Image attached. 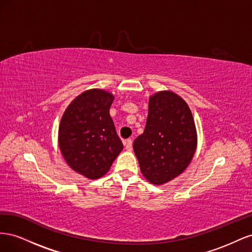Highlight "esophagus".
Returning a JSON list of instances; mask_svg holds the SVG:
<instances>
[{
    "instance_id": "esophagus-1",
    "label": "esophagus",
    "mask_w": 252,
    "mask_h": 252,
    "mask_svg": "<svg viewBox=\"0 0 252 252\" xmlns=\"http://www.w3.org/2000/svg\"><path fill=\"white\" fill-rule=\"evenodd\" d=\"M124 144H125V147H126V149H127L128 151H130V150L132 149V140H130V139L125 140Z\"/></svg>"
}]
</instances>
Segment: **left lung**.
<instances>
[{"mask_svg":"<svg viewBox=\"0 0 252 252\" xmlns=\"http://www.w3.org/2000/svg\"><path fill=\"white\" fill-rule=\"evenodd\" d=\"M196 144L195 124L187 103L169 90L151 95L146 126L133 142L146 180L162 185L177 178L191 162Z\"/></svg>","mask_w":252,"mask_h":252,"instance_id":"obj_1","label":"left lung"}]
</instances>
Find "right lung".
<instances>
[{"instance_id":"right-lung-1","label":"right lung","mask_w":252,"mask_h":252,"mask_svg":"<svg viewBox=\"0 0 252 252\" xmlns=\"http://www.w3.org/2000/svg\"><path fill=\"white\" fill-rule=\"evenodd\" d=\"M112 94L89 89L66 108L59 126V146L71 169L95 180L108 172L123 149L109 108Z\"/></svg>"}]
</instances>
